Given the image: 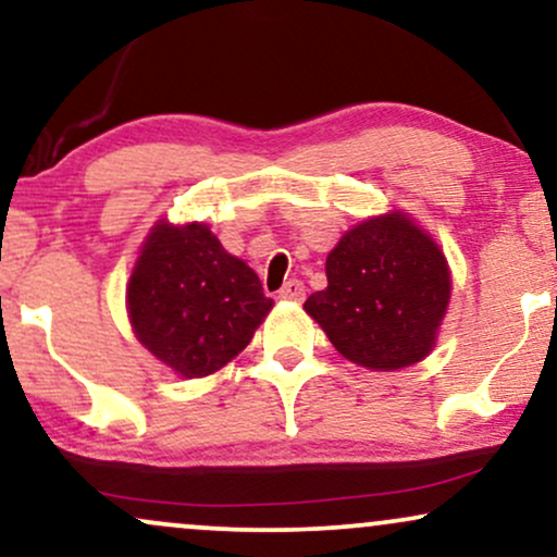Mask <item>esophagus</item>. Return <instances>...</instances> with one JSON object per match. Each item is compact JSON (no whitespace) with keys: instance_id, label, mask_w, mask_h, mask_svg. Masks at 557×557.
<instances>
[{"instance_id":"34e87169","label":"esophagus","mask_w":557,"mask_h":557,"mask_svg":"<svg viewBox=\"0 0 557 557\" xmlns=\"http://www.w3.org/2000/svg\"><path fill=\"white\" fill-rule=\"evenodd\" d=\"M304 296H306V285L300 283V280H290V283L280 287V298L283 300H304Z\"/></svg>"}]
</instances>
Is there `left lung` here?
Segmentation results:
<instances>
[{"mask_svg": "<svg viewBox=\"0 0 557 557\" xmlns=\"http://www.w3.org/2000/svg\"><path fill=\"white\" fill-rule=\"evenodd\" d=\"M327 287L304 309L337 354L395 372L424 359L450 304V270L440 246L403 212L372 216L327 257Z\"/></svg>", "mask_w": 557, "mask_h": 557, "instance_id": "left-lung-1", "label": "left lung"}]
</instances>
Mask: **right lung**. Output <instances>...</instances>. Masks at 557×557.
Here are the masks:
<instances>
[{"label":"right lung","mask_w":557,"mask_h":557,"mask_svg":"<svg viewBox=\"0 0 557 557\" xmlns=\"http://www.w3.org/2000/svg\"><path fill=\"white\" fill-rule=\"evenodd\" d=\"M270 309L257 272L201 222H157L127 283L136 337L188 380L233 361Z\"/></svg>","instance_id":"right-lung-1"}]
</instances>
